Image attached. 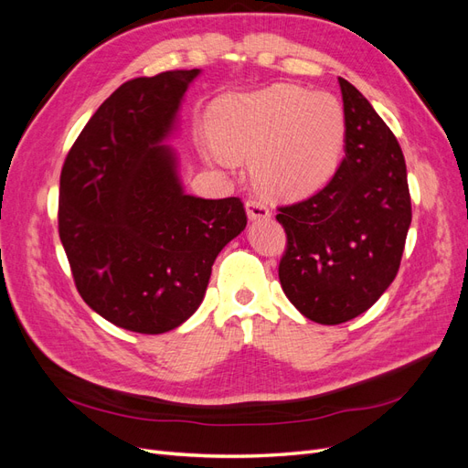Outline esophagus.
<instances>
[{
    "label": "esophagus",
    "instance_id": "34e87169",
    "mask_svg": "<svg viewBox=\"0 0 468 468\" xmlns=\"http://www.w3.org/2000/svg\"><path fill=\"white\" fill-rule=\"evenodd\" d=\"M246 212H248L250 220H267L269 217H271V212H269L267 205L258 199H250L246 203Z\"/></svg>",
    "mask_w": 468,
    "mask_h": 468
}]
</instances>
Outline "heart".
<instances>
[{"label":"heart","instance_id":"1","mask_svg":"<svg viewBox=\"0 0 468 468\" xmlns=\"http://www.w3.org/2000/svg\"><path fill=\"white\" fill-rule=\"evenodd\" d=\"M210 143L224 160H251L269 195L304 197L335 174L346 143V115L330 93L294 83L222 97L210 109Z\"/></svg>","mask_w":468,"mask_h":468}]
</instances>
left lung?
Wrapping results in <instances>:
<instances>
[{
  "label": "left lung",
  "mask_w": 468,
  "mask_h": 468,
  "mask_svg": "<svg viewBox=\"0 0 468 468\" xmlns=\"http://www.w3.org/2000/svg\"><path fill=\"white\" fill-rule=\"evenodd\" d=\"M346 158L328 186L277 207L287 234L279 281L308 320L334 325L363 314L399 273L412 222L399 140L357 88L339 78Z\"/></svg>",
  "instance_id": "left-lung-1"
}]
</instances>
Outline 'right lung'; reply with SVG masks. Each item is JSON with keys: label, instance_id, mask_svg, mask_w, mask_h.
I'll list each match as a JSON object with an SVG mask.
<instances>
[{"label": "right lung", "instance_id": "1", "mask_svg": "<svg viewBox=\"0 0 468 468\" xmlns=\"http://www.w3.org/2000/svg\"><path fill=\"white\" fill-rule=\"evenodd\" d=\"M197 76L172 69L122 83L62 167L58 232L76 289L99 316L138 334L174 330L199 308L212 263L248 222L238 197L183 193L162 144Z\"/></svg>", "mask_w": 468, "mask_h": 468}]
</instances>
